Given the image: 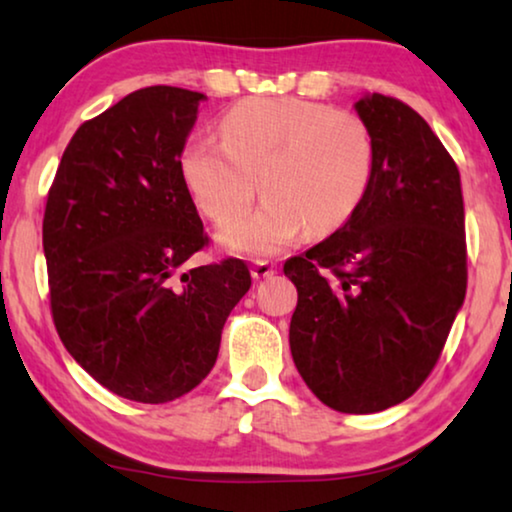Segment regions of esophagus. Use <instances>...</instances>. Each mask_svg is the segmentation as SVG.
I'll use <instances>...</instances> for the list:
<instances>
[{"mask_svg": "<svg viewBox=\"0 0 512 512\" xmlns=\"http://www.w3.org/2000/svg\"><path fill=\"white\" fill-rule=\"evenodd\" d=\"M275 271H278V266H275L273 262H269V259H257V262L253 264V278L255 280L271 278Z\"/></svg>", "mask_w": 512, "mask_h": 512, "instance_id": "obj_1", "label": "esophagus"}]
</instances>
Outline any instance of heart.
Segmentation results:
<instances>
[{"label":"heart","mask_w":512,"mask_h":512,"mask_svg":"<svg viewBox=\"0 0 512 512\" xmlns=\"http://www.w3.org/2000/svg\"><path fill=\"white\" fill-rule=\"evenodd\" d=\"M223 141L193 139L182 175L216 225H230L266 202L221 241L248 257L280 253L300 234L326 237L351 221L376 175V139L351 111L298 97H250L225 113Z\"/></svg>","instance_id":"heart-1"}]
</instances>
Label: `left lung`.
I'll return each instance as SVG.
<instances>
[{
  "mask_svg": "<svg viewBox=\"0 0 512 512\" xmlns=\"http://www.w3.org/2000/svg\"><path fill=\"white\" fill-rule=\"evenodd\" d=\"M376 139V175L342 230L285 262L298 291L289 346L328 408L369 415L431 376L467 291L456 161L392 95L355 104Z\"/></svg>",
  "mask_w": 512,
  "mask_h": 512,
  "instance_id": "obj_1",
  "label": "left lung"
}]
</instances>
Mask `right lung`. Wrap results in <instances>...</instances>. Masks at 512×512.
Here are the masks:
<instances>
[{"label": "right lung", "mask_w": 512, "mask_h": 512, "mask_svg": "<svg viewBox=\"0 0 512 512\" xmlns=\"http://www.w3.org/2000/svg\"><path fill=\"white\" fill-rule=\"evenodd\" d=\"M205 95L129 93L81 123L47 191L43 250L63 346L109 392L168 403L212 371L246 262L191 269L209 243L182 150Z\"/></svg>", "instance_id": "1"}]
</instances>
